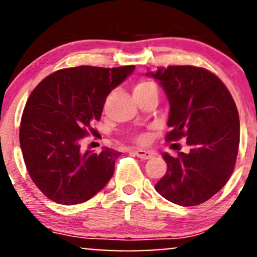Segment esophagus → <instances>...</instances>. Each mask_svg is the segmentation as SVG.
<instances>
[{
	"label": "esophagus",
	"instance_id": "1",
	"mask_svg": "<svg viewBox=\"0 0 257 257\" xmlns=\"http://www.w3.org/2000/svg\"><path fill=\"white\" fill-rule=\"evenodd\" d=\"M134 154H136L138 158L143 159V160H148V159H151L154 156V153H151L149 150H143V149L134 150Z\"/></svg>",
	"mask_w": 257,
	"mask_h": 257
}]
</instances>
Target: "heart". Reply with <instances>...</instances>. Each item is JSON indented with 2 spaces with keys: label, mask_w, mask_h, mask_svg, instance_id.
<instances>
[{
  "label": "heart",
  "mask_w": 257,
  "mask_h": 257,
  "mask_svg": "<svg viewBox=\"0 0 257 257\" xmlns=\"http://www.w3.org/2000/svg\"><path fill=\"white\" fill-rule=\"evenodd\" d=\"M151 90H156L155 83L151 82V81L143 80V81H139V82L134 86L133 91H134V94H139V93L148 92V91H151ZM137 142L138 143H145L147 142V136L142 134V136H139L137 138Z\"/></svg>",
  "instance_id": "1"
}]
</instances>
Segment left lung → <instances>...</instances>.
<instances>
[{"label": "left lung", "instance_id": "obj_1", "mask_svg": "<svg viewBox=\"0 0 257 257\" xmlns=\"http://www.w3.org/2000/svg\"><path fill=\"white\" fill-rule=\"evenodd\" d=\"M158 80L170 103L166 142L187 138V153L163 154L167 171L155 185L167 201L191 207L208 201L228 182L235 166L240 121L228 88L203 67H158Z\"/></svg>", "mask_w": 257, "mask_h": 257}]
</instances>
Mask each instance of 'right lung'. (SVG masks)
<instances>
[{"label":"right lung","instance_id":"obj_1","mask_svg":"<svg viewBox=\"0 0 257 257\" xmlns=\"http://www.w3.org/2000/svg\"><path fill=\"white\" fill-rule=\"evenodd\" d=\"M120 67L77 66L45 77L29 96L22 114L20 143L36 186L51 201L71 206L97 194L114 172L119 151H81V139L93 133L113 88L133 72Z\"/></svg>","mask_w":257,"mask_h":257}]
</instances>
